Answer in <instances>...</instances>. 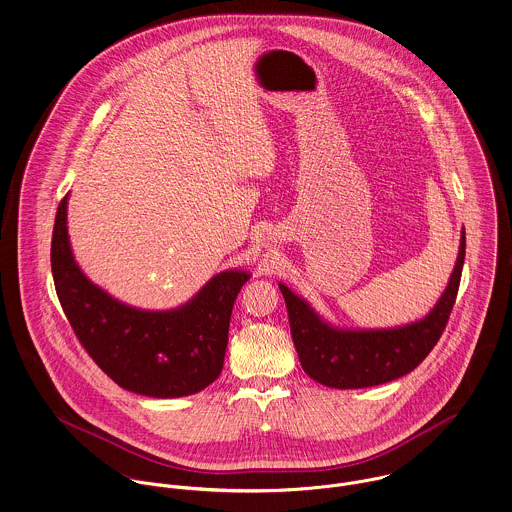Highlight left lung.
Here are the masks:
<instances>
[{"instance_id":"left-lung-1","label":"left lung","mask_w":512,"mask_h":512,"mask_svg":"<svg viewBox=\"0 0 512 512\" xmlns=\"http://www.w3.org/2000/svg\"><path fill=\"white\" fill-rule=\"evenodd\" d=\"M465 259V229L450 281L434 308L420 320L395 328H338L326 322L286 284L290 334L304 373L332 389H365L414 371L438 343L454 308Z\"/></svg>"}]
</instances>
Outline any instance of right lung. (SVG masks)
I'll return each mask as SVG.
<instances>
[{"label": "right lung", "instance_id": "1", "mask_svg": "<svg viewBox=\"0 0 512 512\" xmlns=\"http://www.w3.org/2000/svg\"><path fill=\"white\" fill-rule=\"evenodd\" d=\"M66 214L68 194L53 229V279L60 306L96 365L121 389L143 397H188L214 383L224 367L233 302L251 273L222 271L171 310L135 308L78 267Z\"/></svg>", "mask_w": 512, "mask_h": 512}]
</instances>
